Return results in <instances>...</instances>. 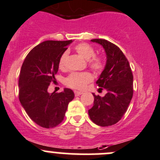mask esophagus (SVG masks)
<instances>
[{
  "label": "esophagus",
  "instance_id": "obj_1",
  "mask_svg": "<svg viewBox=\"0 0 160 160\" xmlns=\"http://www.w3.org/2000/svg\"><path fill=\"white\" fill-rule=\"evenodd\" d=\"M74 94H75L76 96H80V94H83V92H81V91H74Z\"/></svg>",
  "mask_w": 160,
  "mask_h": 160
}]
</instances>
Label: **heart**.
<instances>
[{
    "label": "heart",
    "mask_w": 160,
    "mask_h": 160,
    "mask_svg": "<svg viewBox=\"0 0 160 160\" xmlns=\"http://www.w3.org/2000/svg\"><path fill=\"white\" fill-rule=\"evenodd\" d=\"M75 51L84 59L88 60V65L91 69L96 71L102 70L103 69V60L101 57L94 55V49L90 44L86 43L77 44L75 47ZM67 57L68 52H63L60 57L58 66L61 69L66 67ZM92 76L89 72H72L66 78V83L68 86L75 89H83L86 85L92 80Z\"/></svg>",
    "instance_id": "heart-1"
}]
</instances>
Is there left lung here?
<instances>
[{
	"instance_id": "left-lung-1",
	"label": "left lung",
	"mask_w": 160,
	"mask_h": 160,
	"mask_svg": "<svg viewBox=\"0 0 160 160\" xmlns=\"http://www.w3.org/2000/svg\"><path fill=\"white\" fill-rule=\"evenodd\" d=\"M91 41L102 45L106 55L105 68L96 83L107 93L104 97L93 93L94 105L88 114L95 124L112 126L121 119L132 98L133 74L129 62L117 46L103 39Z\"/></svg>"
}]
</instances>
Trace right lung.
<instances>
[{
	"label": "right lung",
	"instance_id": "right-lung-1",
	"mask_svg": "<svg viewBox=\"0 0 160 160\" xmlns=\"http://www.w3.org/2000/svg\"><path fill=\"white\" fill-rule=\"evenodd\" d=\"M72 40L46 41L32 49L25 58L18 80V96L22 106L32 121L44 128L58 126L64 119L73 91L64 88L62 92L48 93L55 81L61 55Z\"/></svg>",
	"mask_w": 160,
	"mask_h": 160
}]
</instances>
